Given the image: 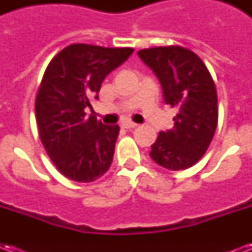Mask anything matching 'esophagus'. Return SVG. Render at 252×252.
<instances>
[{
  "instance_id": "obj_1",
  "label": "esophagus",
  "mask_w": 252,
  "mask_h": 252,
  "mask_svg": "<svg viewBox=\"0 0 252 252\" xmlns=\"http://www.w3.org/2000/svg\"><path fill=\"white\" fill-rule=\"evenodd\" d=\"M137 124L135 123H132V121H126V123H123V128H126V129H132V128H136Z\"/></svg>"
}]
</instances>
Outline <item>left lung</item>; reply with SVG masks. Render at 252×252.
Listing matches in <instances>:
<instances>
[{
    "instance_id": "obj_1",
    "label": "left lung",
    "mask_w": 252,
    "mask_h": 252,
    "mask_svg": "<svg viewBox=\"0 0 252 252\" xmlns=\"http://www.w3.org/2000/svg\"><path fill=\"white\" fill-rule=\"evenodd\" d=\"M137 55L159 79L164 102L178 108L174 126L159 132L150 157L164 169H189L205 154L216 131L215 82L200 58L182 47H155Z\"/></svg>"
}]
</instances>
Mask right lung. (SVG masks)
<instances>
[{
  "mask_svg": "<svg viewBox=\"0 0 252 252\" xmlns=\"http://www.w3.org/2000/svg\"><path fill=\"white\" fill-rule=\"evenodd\" d=\"M132 48L71 44L54 57L36 95V123L48 157L64 177L93 182L113 160L119 126L86 115L101 83L126 62Z\"/></svg>",
  "mask_w": 252,
  "mask_h": 252,
  "instance_id": "obj_1",
  "label": "right lung"
}]
</instances>
